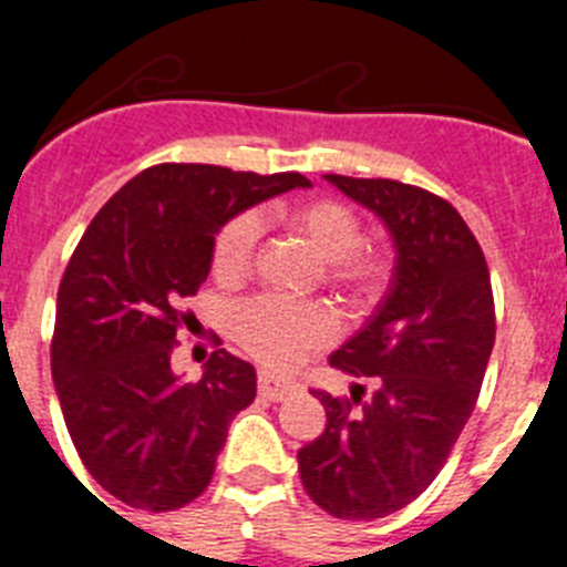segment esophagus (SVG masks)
Listing matches in <instances>:
<instances>
[{"mask_svg":"<svg viewBox=\"0 0 567 567\" xmlns=\"http://www.w3.org/2000/svg\"><path fill=\"white\" fill-rule=\"evenodd\" d=\"M258 392L264 394L267 400H284V398H289V394L298 392V385L264 369V372H258Z\"/></svg>","mask_w":567,"mask_h":567,"instance_id":"34e87169","label":"esophagus"}]
</instances>
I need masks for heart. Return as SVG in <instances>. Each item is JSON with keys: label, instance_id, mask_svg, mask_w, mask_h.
Masks as SVG:
<instances>
[{"label": "heart", "instance_id": "heart-1", "mask_svg": "<svg viewBox=\"0 0 567 567\" xmlns=\"http://www.w3.org/2000/svg\"><path fill=\"white\" fill-rule=\"evenodd\" d=\"M284 227L320 258V280L352 309L374 307L392 287L394 249L360 240V215L334 195H309L275 209ZM260 221L255 213L233 215L213 240V275L227 287L247 280L258 252ZM338 332V318L323 300H287L258 295L235 307L229 334L260 363L289 369Z\"/></svg>", "mask_w": 567, "mask_h": 567}]
</instances>
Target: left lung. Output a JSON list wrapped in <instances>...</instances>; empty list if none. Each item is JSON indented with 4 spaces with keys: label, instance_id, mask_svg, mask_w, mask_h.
Instances as JSON below:
<instances>
[{
    "label": "left lung",
    "instance_id": "left-lung-1",
    "mask_svg": "<svg viewBox=\"0 0 567 567\" xmlns=\"http://www.w3.org/2000/svg\"><path fill=\"white\" fill-rule=\"evenodd\" d=\"M327 178L383 218L398 267L378 312L329 358L372 392H315L329 425L300 449L298 471L315 505L369 523L417 499L445 465L477 405L497 315L483 247L445 198L392 178Z\"/></svg>",
    "mask_w": 567,
    "mask_h": 567
}]
</instances>
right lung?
Masks as SVG:
<instances>
[{
  "instance_id": "1",
  "label": "right lung",
  "mask_w": 567,
  "mask_h": 567,
  "mask_svg": "<svg viewBox=\"0 0 567 567\" xmlns=\"http://www.w3.org/2000/svg\"><path fill=\"white\" fill-rule=\"evenodd\" d=\"M300 173L155 164L96 213L59 284L50 363L64 423L90 477L130 508H184L213 480L227 429L255 400V369L227 349L182 383L169 369L215 233Z\"/></svg>"
}]
</instances>
